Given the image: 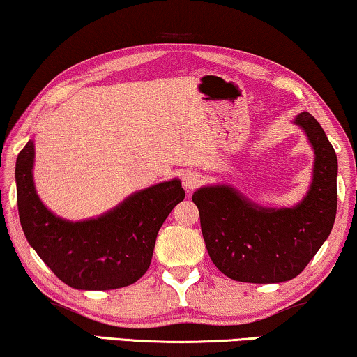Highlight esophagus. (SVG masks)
I'll use <instances>...</instances> for the list:
<instances>
[{"label":"esophagus","instance_id":"obj_1","mask_svg":"<svg viewBox=\"0 0 357 357\" xmlns=\"http://www.w3.org/2000/svg\"><path fill=\"white\" fill-rule=\"evenodd\" d=\"M200 183H202V178H200L199 173H195V172L184 173V176H183V185H184V189L188 190V192H192L194 189L199 188Z\"/></svg>","mask_w":357,"mask_h":357}]
</instances>
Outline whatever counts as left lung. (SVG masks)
<instances>
[{
  "mask_svg": "<svg viewBox=\"0 0 357 357\" xmlns=\"http://www.w3.org/2000/svg\"><path fill=\"white\" fill-rule=\"evenodd\" d=\"M294 123L314 151L310 189L295 206L258 205L229 184L204 185L192 195L211 261L234 280L294 279L331 236L337 215V153L311 114L301 112Z\"/></svg>",
  "mask_w": 357,
  "mask_h": 357,
  "instance_id": "8db88e82",
  "label": "left lung"
}]
</instances>
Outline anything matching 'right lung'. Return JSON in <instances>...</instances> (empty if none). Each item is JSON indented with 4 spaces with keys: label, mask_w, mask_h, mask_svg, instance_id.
I'll return each instance as SVG.
<instances>
[{
    "label": "right lung",
    "mask_w": 357,
    "mask_h": 357,
    "mask_svg": "<svg viewBox=\"0 0 357 357\" xmlns=\"http://www.w3.org/2000/svg\"><path fill=\"white\" fill-rule=\"evenodd\" d=\"M35 144L26 142L15 162L19 218L31 248L63 284L78 290H112L135 284L151 266L163 221L184 200L181 181L137 190L98 218L68 221L36 194Z\"/></svg>",
    "instance_id": "obj_1"
}]
</instances>
